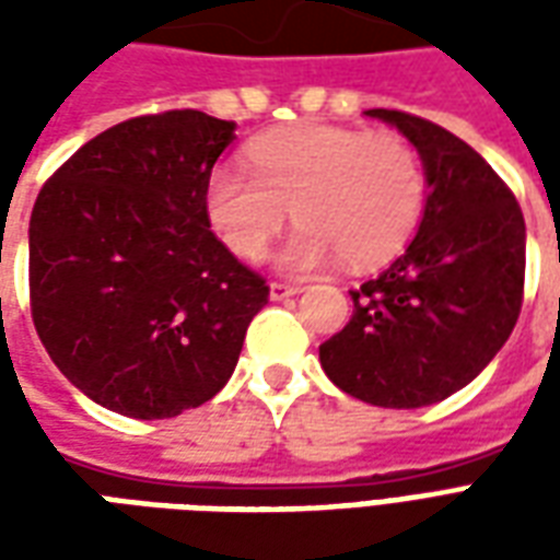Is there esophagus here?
Returning a JSON list of instances; mask_svg holds the SVG:
<instances>
[{"mask_svg":"<svg viewBox=\"0 0 560 560\" xmlns=\"http://www.w3.org/2000/svg\"><path fill=\"white\" fill-rule=\"evenodd\" d=\"M300 293V288H293V284H281V281H272L269 284V296L279 303V300H288V296H296Z\"/></svg>","mask_w":560,"mask_h":560,"instance_id":"1","label":"esophagus"}]
</instances>
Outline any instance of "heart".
Masks as SVG:
<instances>
[{
  "label": "heart",
  "mask_w": 560,
  "mask_h": 560,
  "mask_svg": "<svg viewBox=\"0 0 560 560\" xmlns=\"http://www.w3.org/2000/svg\"><path fill=\"white\" fill-rule=\"evenodd\" d=\"M247 167L219 164L203 185L209 228L243 260L267 252L284 221H303L281 267L312 272L345 257L375 267L411 240L425 209V167L399 131L303 122L245 149Z\"/></svg>",
  "instance_id": "obj_1"
}]
</instances>
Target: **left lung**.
<instances>
[{
  "instance_id": "obj_1",
  "label": "left lung",
  "mask_w": 560,
  "mask_h": 560,
  "mask_svg": "<svg viewBox=\"0 0 560 560\" xmlns=\"http://www.w3.org/2000/svg\"><path fill=\"white\" fill-rule=\"evenodd\" d=\"M396 126L425 167V212L405 255L353 288V315L320 345L348 396L377 408H425L470 384L516 327L525 293V219L477 149L405 110Z\"/></svg>"
}]
</instances>
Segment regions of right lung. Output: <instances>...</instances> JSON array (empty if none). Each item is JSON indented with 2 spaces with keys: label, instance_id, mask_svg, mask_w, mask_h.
Instances as JSON below:
<instances>
[{
  "label": "right lung",
  "instance_id": "obj_1",
  "mask_svg": "<svg viewBox=\"0 0 560 560\" xmlns=\"http://www.w3.org/2000/svg\"><path fill=\"white\" fill-rule=\"evenodd\" d=\"M236 122L126 119L44 183L30 219V305L56 369L92 401L167 420L236 369L269 284L209 231L203 185Z\"/></svg>",
  "mask_w": 560,
  "mask_h": 560
}]
</instances>
